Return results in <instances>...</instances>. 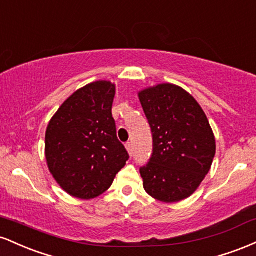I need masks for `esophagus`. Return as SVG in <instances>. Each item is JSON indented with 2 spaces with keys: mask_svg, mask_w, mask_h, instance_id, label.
Masks as SVG:
<instances>
[{
  "mask_svg": "<svg viewBox=\"0 0 256 256\" xmlns=\"http://www.w3.org/2000/svg\"><path fill=\"white\" fill-rule=\"evenodd\" d=\"M125 146H126V149H128V154H130V156H132V154H134V148H132V143L131 142H128L125 144Z\"/></svg>",
  "mask_w": 256,
  "mask_h": 256,
  "instance_id": "34e87169",
  "label": "esophagus"
}]
</instances>
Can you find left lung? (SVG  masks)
<instances>
[{
	"label": "left lung",
	"instance_id": "8db88e82",
	"mask_svg": "<svg viewBox=\"0 0 256 256\" xmlns=\"http://www.w3.org/2000/svg\"><path fill=\"white\" fill-rule=\"evenodd\" d=\"M152 134L149 162L140 168L143 186L161 202L189 198L210 172L216 138L196 100L180 86L160 84L138 94Z\"/></svg>",
	"mask_w": 256,
	"mask_h": 256
}]
</instances>
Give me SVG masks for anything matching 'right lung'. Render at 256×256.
Listing matches in <instances>:
<instances>
[{
    "label": "right lung",
    "instance_id": "add662e5",
    "mask_svg": "<svg viewBox=\"0 0 256 256\" xmlns=\"http://www.w3.org/2000/svg\"><path fill=\"white\" fill-rule=\"evenodd\" d=\"M114 95L110 82L85 85L64 102L46 128L49 171L74 198L90 200L104 194L130 158L116 137Z\"/></svg>",
    "mask_w": 256,
    "mask_h": 256
}]
</instances>
